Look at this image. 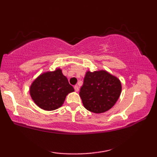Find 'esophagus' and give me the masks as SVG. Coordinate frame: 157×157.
I'll return each mask as SVG.
<instances>
[{
	"instance_id": "34e87169",
	"label": "esophagus",
	"mask_w": 157,
	"mask_h": 157,
	"mask_svg": "<svg viewBox=\"0 0 157 157\" xmlns=\"http://www.w3.org/2000/svg\"><path fill=\"white\" fill-rule=\"evenodd\" d=\"M74 90H75V91H76V92L78 91L79 88H78V86H74Z\"/></svg>"
}]
</instances>
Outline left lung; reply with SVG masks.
Masks as SVG:
<instances>
[{
    "instance_id": "1",
    "label": "left lung",
    "mask_w": 157,
    "mask_h": 157,
    "mask_svg": "<svg viewBox=\"0 0 157 157\" xmlns=\"http://www.w3.org/2000/svg\"><path fill=\"white\" fill-rule=\"evenodd\" d=\"M121 92L119 79L105 71H99L86 73L79 95L87 110L100 113L113 107Z\"/></svg>"
}]
</instances>
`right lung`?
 <instances>
[{
  "instance_id": "add662e5",
  "label": "right lung",
  "mask_w": 157,
  "mask_h": 157,
  "mask_svg": "<svg viewBox=\"0 0 157 157\" xmlns=\"http://www.w3.org/2000/svg\"><path fill=\"white\" fill-rule=\"evenodd\" d=\"M74 91V88L60 69L41 74L30 88L32 99L38 106L46 111H53L61 107L66 96Z\"/></svg>"
}]
</instances>
